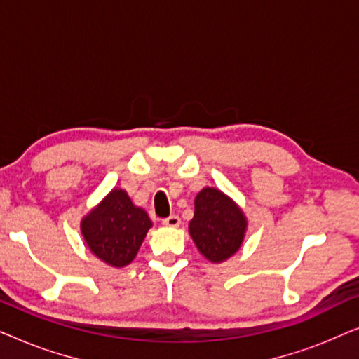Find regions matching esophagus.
I'll return each instance as SVG.
<instances>
[{
    "instance_id": "1",
    "label": "esophagus",
    "mask_w": 359,
    "mask_h": 359,
    "mask_svg": "<svg viewBox=\"0 0 359 359\" xmlns=\"http://www.w3.org/2000/svg\"><path fill=\"white\" fill-rule=\"evenodd\" d=\"M180 224L181 219L178 215H170V217L163 219V225H166V227H180Z\"/></svg>"
}]
</instances>
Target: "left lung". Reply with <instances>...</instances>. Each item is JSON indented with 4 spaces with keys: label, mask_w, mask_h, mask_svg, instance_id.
Segmentation results:
<instances>
[{
    "label": "left lung",
    "mask_w": 359,
    "mask_h": 359,
    "mask_svg": "<svg viewBox=\"0 0 359 359\" xmlns=\"http://www.w3.org/2000/svg\"><path fill=\"white\" fill-rule=\"evenodd\" d=\"M247 217L242 209L215 188H204L194 199L189 235L209 262L222 263L242 247Z\"/></svg>",
    "instance_id": "left-lung-1"
}]
</instances>
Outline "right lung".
<instances>
[{
	"mask_svg": "<svg viewBox=\"0 0 359 359\" xmlns=\"http://www.w3.org/2000/svg\"><path fill=\"white\" fill-rule=\"evenodd\" d=\"M150 227L149 215L134 205L124 189H112L81 220L88 248L114 268L127 266L135 258Z\"/></svg>",
	"mask_w": 359,
	"mask_h": 359,
	"instance_id": "obj_1",
	"label": "right lung"
}]
</instances>
